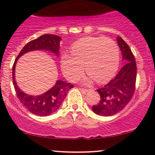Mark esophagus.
I'll list each match as a JSON object with an SVG mask.
<instances>
[{
  "label": "esophagus",
  "instance_id": "esophagus-1",
  "mask_svg": "<svg viewBox=\"0 0 155 155\" xmlns=\"http://www.w3.org/2000/svg\"><path fill=\"white\" fill-rule=\"evenodd\" d=\"M80 90L84 91V92H88V91H90V89H84V88H80Z\"/></svg>",
  "mask_w": 155,
  "mask_h": 155
}]
</instances>
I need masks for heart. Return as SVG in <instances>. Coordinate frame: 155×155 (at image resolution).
I'll use <instances>...</instances> for the list:
<instances>
[{
    "label": "heart",
    "instance_id": "heart-1",
    "mask_svg": "<svg viewBox=\"0 0 155 155\" xmlns=\"http://www.w3.org/2000/svg\"><path fill=\"white\" fill-rule=\"evenodd\" d=\"M71 55L64 54L61 57V69L65 77L76 81L84 73L89 79L98 84L107 82L115 74L119 66L120 49L111 39L102 37H86L71 46Z\"/></svg>",
    "mask_w": 155,
    "mask_h": 155
}]
</instances>
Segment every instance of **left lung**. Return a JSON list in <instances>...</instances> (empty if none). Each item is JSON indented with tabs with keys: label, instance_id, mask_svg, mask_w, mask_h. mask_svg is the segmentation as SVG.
I'll return each mask as SVG.
<instances>
[{
	"label": "left lung",
	"instance_id": "obj_1",
	"mask_svg": "<svg viewBox=\"0 0 155 155\" xmlns=\"http://www.w3.org/2000/svg\"><path fill=\"white\" fill-rule=\"evenodd\" d=\"M117 43L122 52L124 65L115 78L104 87L97 89L101 100L97 104L92 106V110L98 115L107 117L123 110L131 101L135 91V58L129 45L120 37L117 38Z\"/></svg>",
	"mask_w": 155,
	"mask_h": 155
}]
</instances>
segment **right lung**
Returning <instances> with one entry per match:
<instances>
[{
    "label": "right lung",
    "mask_w": 155,
    "mask_h": 155,
    "mask_svg": "<svg viewBox=\"0 0 155 155\" xmlns=\"http://www.w3.org/2000/svg\"><path fill=\"white\" fill-rule=\"evenodd\" d=\"M61 38L54 35L46 34L40 36L37 39L29 41L24 46L17 56L12 66L13 85L15 89L18 99L30 112L38 116H48L57 111L63 101L66 98L67 93L74 85L62 81H58L56 84L44 94L38 96H32L25 94L18 88L15 78V68L18 58L22 54L33 50H48L52 51L58 55L60 41Z\"/></svg>",
    "instance_id": "add662e5"
}]
</instances>
